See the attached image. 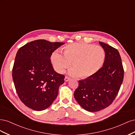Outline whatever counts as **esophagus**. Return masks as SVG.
I'll return each instance as SVG.
<instances>
[{
  "label": "esophagus",
  "instance_id": "34e87169",
  "mask_svg": "<svg viewBox=\"0 0 135 135\" xmlns=\"http://www.w3.org/2000/svg\"><path fill=\"white\" fill-rule=\"evenodd\" d=\"M70 80V78H69L68 76H65V81H69Z\"/></svg>",
  "mask_w": 135,
  "mask_h": 135
}]
</instances>
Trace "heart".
<instances>
[{"mask_svg":"<svg viewBox=\"0 0 135 135\" xmlns=\"http://www.w3.org/2000/svg\"><path fill=\"white\" fill-rule=\"evenodd\" d=\"M63 55L55 51L51 56L55 70L59 73H64L66 69L74 67L69 70V74L85 78L99 71L105 59V52L100 46L84 43L69 44L62 48Z\"/></svg>","mask_w":135,"mask_h":135,"instance_id":"1","label":"heart"}]
</instances>
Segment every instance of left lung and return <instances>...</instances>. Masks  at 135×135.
<instances>
[{
	"label": "left lung",
	"instance_id": "left-lung-1",
	"mask_svg": "<svg viewBox=\"0 0 135 135\" xmlns=\"http://www.w3.org/2000/svg\"><path fill=\"white\" fill-rule=\"evenodd\" d=\"M105 52L103 66L96 74L79 80L74 96L81 108L96 112L111 104L119 91L124 77V70L117 49L99 42Z\"/></svg>",
	"mask_w": 135,
	"mask_h": 135
}]
</instances>
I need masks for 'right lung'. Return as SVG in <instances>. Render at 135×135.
Here are the masks:
<instances>
[{
	"instance_id": "add662e5",
	"label": "right lung",
	"mask_w": 135,
	"mask_h": 135,
	"mask_svg": "<svg viewBox=\"0 0 135 135\" xmlns=\"http://www.w3.org/2000/svg\"><path fill=\"white\" fill-rule=\"evenodd\" d=\"M64 44L39 39L17 51L12 78L20 99L28 108L42 111L50 107L57 96L65 76L54 70L50 57Z\"/></svg>"
}]
</instances>
